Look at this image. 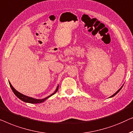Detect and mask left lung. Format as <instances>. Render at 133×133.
Wrapping results in <instances>:
<instances>
[{
    "label": "left lung",
    "mask_w": 133,
    "mask_h": 133,
    "mask_svg": "<svg viewBox=\"0 0 133 133\" xmlns=\"http://www.w3.org/2000/svg\"><path fill=\"white\" fill-rule=\"evenodd\" d=\"M122 87H123V85L122 86V87H121L120 88V89H119L118 90H117V91H116V93H115V94H114V95H112V96H110V98H111V97H113L114 96H115V95H116V94H117V93H118V92H119V91L121 90V89H122Z\"/></svg>",
    "instance_id": "obj_1"
}]
</instances>
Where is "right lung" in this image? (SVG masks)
<instances>
[{
	"instance_id": "add662e5",
	"label": "right lung",
	"mask_w": 133,
	"mask_h": 133,
	"mask_svg": "<svg viewBox=\"0 0 133 133\" xmlns=\"http://www.w3.org/2000/svg\"><path fill=\"white\" fill-rule=\"evenodd\" d=\"M9 84H10V85L11 88V89H12V90L14 93L15 94V95L18 98H19L20 100H22V101L23 102H28V103H31V104H38V103H42V102H43L44 101H45L48 99L49 97H50L52 95L55 94V93L57 92L58 91V87L59 86L58 85L57 87V89L55 90V91H54V93H52V95H49V96L46 97V98H44V99H35V98H31V97H29V96H26V95H24L23 94H22V93H20V92H18V91H17L16 89H14V87H12V85H11V84L10 83V82H9Z\"/></svg>"
}]
</instances>
